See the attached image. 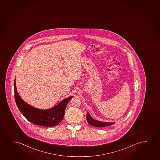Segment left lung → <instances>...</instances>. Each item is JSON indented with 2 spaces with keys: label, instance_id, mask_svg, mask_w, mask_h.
Segmentation results:
<instances>
[{
  "label": "left lung",
  "instance_id": "8db88e82",
  "mask_svg": "<svg viewBox=\"0 0 160 160\" xmlns=\"http://www.w3.org/2000/svg\"><path fill=\"white\" fill-rule=\"evenodd\" d=\"M87 120L89 124L91 126L95 127L101 128L105 127L108 126H111L115 123L113 122H104L98 121L97 120L93 119V118H91V116L90 115L89 112L87 113Z\"/></svg>",
  "mask_w": 160,
  "mask_h": 160
}]
</instances>
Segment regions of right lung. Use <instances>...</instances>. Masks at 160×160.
I'll list each match as a JSON object with an SVG mask.
<instances>
[{"mask_svg":"<svg viewBox=\"0 0 160 160\" xmlns=\"http://www.w3.org/2000/svg\"><path fill=\"white\" fill-rule=\"evenodd\" d=\"M14 98L19 111L31 123L44 127H55L63 119L67 104L73 96L68 97L49 109H37L24 101L17 91L14 80Z\"/></svg>","mask_w":160,"mask_h":160,"instance_id":"add662e5","label":"right lung"}]
</instances>
